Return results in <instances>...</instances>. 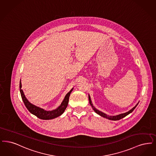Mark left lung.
<instances>
[{"instance_id":"1","label":"left lung","mask_w":156,"mask_h":156,"mask_svg":"<svg viewBox=\"0 0 156 156\" xmlns=\"http://www.w3.org/2000/svg\"><path fill=\"white\" fill-rule=\"evenodd\" d=\"M88 100H89V102H90V105L91 106V107L93 108V110L95 111V112H96L97 114L100 115L101 116H102V117H104V118H105L108 119L109 120H112V121H118V120H119V119H122L123 118L125 117L126 116L129 115V114H130L131 112H132L133 111V110L135 109L136 107H137V105H138V104H139V102L133 108H132L130 110H129V111H128V112H125V113H123V114H119V115H114V116H112V115H107V114H106L102 112L101 111H99L98 109L95 108V107H94V105H93L92 102H91V98H90V96L89 94H88Z\"/></svg>"}]
</instances>
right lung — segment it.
Here are the masks:
<instances>
[{
    "instance_id": "1",
    "label": "right lung",
    "mask_w": 156,
    "mask_h": 156,
    "mask_svg": "<svg viewBox=\"0 0 156 156\" xmlns=\"http://www.w3.org/2000/svg\"><path fill=\"white\" fill-rule=\"evenodd\" d=\"M21 87H22V85H21L20 80V91L21 96L23 101L24 102L25 106L26 107L27 109L30 111V113L35 115L38 118L41 119H44V120H49V119H54L55 118H57L59 116L62 115L64 112V111H65V109L68 106L69 99L70 93L73 90V88H72L70 90V91L66 94L62 102L61 105L57 108L53 109L52 111H47V110H45L44 109L41 108L35 105L29 101L24 95V93L23 90L21 89Z\"/></svg>"
}]
</instances>
